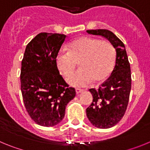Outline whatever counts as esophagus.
Returning <instances> with one entry per match:
<instances>
[{"instance_id": "1", "label": "esophagus", "mask_w": 150, "mask_h": 150, "mask_svg": "<svg viewBox=\"0 0 150 150\" xmlns=\"http://www.w3.org/2000/svg\"><path fill=\"white\" fill-rule=\"evenodd\" d=\"M83 91H84V90L82 89V88H76V94L81 93V92H83Z\"/></svg>"}]
</instances>
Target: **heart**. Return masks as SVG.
<instances>
[{"instance_id": "heart-1", "label": "heart", "mask_w": 150, "mask_h": 150, "mask_svg": "<svg viewBox=\"0 0 150 150\" xmlns=\"http://www.w3.org/2000/svg\"><path fill=\"white\" fill-rule=\"evenodd\" d=\"M79 67L66 79L72 86H84L92 80L104 81L112 73L116 64V50L109 42L90 37H79L68 44V51L62 50L56 56L55 64L64 76H67L76 67Z\"/></svg>"}]
</instances>
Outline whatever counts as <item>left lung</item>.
I'll return each mask as SVG.
<instances>
[{"label": "left lung", "instance_id": "obj_1", "mask_svg": "<svg viewBox=\"0 0 150 150\" xmlns=\"http://www.w3.org/2000/svg\"><path fill=\"white\" fill-rule=\"evenodd\" d=\"M86 31L108 40L116 52V64L110 77L98 89H89L93 100L86 109L87 117L94 126L110 128L122 120L127 109L132 88L130 64L124 43L112 31L107 29Z\"/></svg>", "mask_w": 150, "mask_h": 150}]
</instances>
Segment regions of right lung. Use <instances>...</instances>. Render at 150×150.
Segmentation results:
<instances>
[{
  "label": "right lung",
  "instance_id": "obj_1",
  "mask_svg": "<svg viewBox=\"0 0 150 150\" xmlns=\"http://www.w3.org/2000/svg\"><path fill=\"white\" fill-rule=\"evenodd\" d=\"M67 36L40 33L27 45L22 61L21 91L28 113L37 124L52 127L64 117L76 95L60 75L56 56Z\"/></svg>",
  "mask_w": 150,
  "mask_h": 150
}]
</instances>
